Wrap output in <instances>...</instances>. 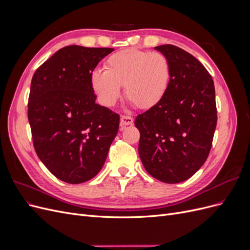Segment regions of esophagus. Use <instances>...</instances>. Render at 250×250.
Instances as JSON below:
<instances>
[{
    "mask_svg": "<svg viewBox=\"0 0 250 250\" xmlns=\"http://www.w3.org/2000/svg\"><path fill=\"white\" fill-rule=\"evenodd\" d=\"M133 123V118L131 116H122L121 117V126L124 127L127 125H131Z\"/></svg>",
    "mask_w": 250,
    "mask_h": 250,
    "instance_id": "1",
    "label": "esophagus"
}]
</instances>
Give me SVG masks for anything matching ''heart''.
<instances>
[{"label":"heart","mask_w":250,"mask_h":250,"mask_svg":"<svg viewBox=\"0 0 250 250\" xmlns=\"http://www.w3.org/2000/svg\"><path fill=\"white\" fill-rule=\"evenodd\" d=\"M105 69L90 73V85L103 106L111 107L121 96H125L135 106L150 108L166 95L171 79V64L163 53L126 49L113 53Z\"/></svg>","instance_id":"1"}]
</instances>
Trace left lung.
I'll list each match as a JSON object with an SVG mask.
<instances>
[{
	"label": "left lung",
	"instance_id": "8db88e82",
	"mask_svg": "<svg viewBox=\"0 0 250 250\" xmlns=\"http://www.w3.org/2000/svg\"><path fill=\"white\" fill-rule=\"evenodd\" d=\"M169 59L171 79L163 99L135 118L139 154L151 176L178 184L206 163L217 125L214 81L192 54L173 44L155 47Z\"/></svg>",
	"mask_w": 250,
	"mask_h": 250
}]
</instances>
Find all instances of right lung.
Here are the masks:
<instances>
[{"instance_id": "obj_1", "label": "right lung", "mask_w": 250, "mask_h": 250, "mask_svg": "<svg viewBox=\"0 0 250 250\" xmlns=\"http://www.w3.org/2000/svg\"><path fill=\"white\" fill-rule=\"evenodd\" d=\"M111 48L67 46L32 77L28 120L37 156L58 179L81 184L95 177L119 130L120 116L97 104L90 73Z\"/></svg>"}]
</instances>
